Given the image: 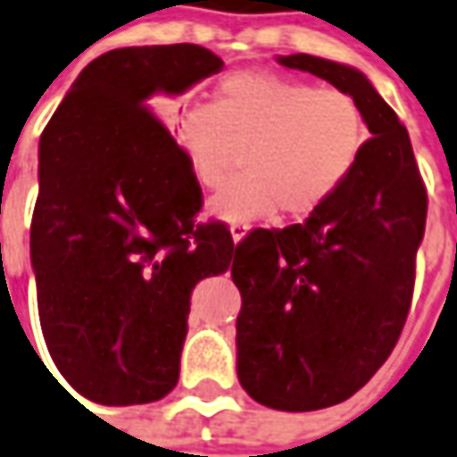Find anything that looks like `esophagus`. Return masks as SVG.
Listing matches in <instances>:
<instances>
[{
	"mask_svg": "<svg viewBox=\"0 0 457 457\" xmlns=\"http://www.w3.org/2000/svg\"><path fill=\"white\" fill-rule=\"evenodd\" d=\"M250 229H253V225H250V222H232V225H229V235H232V240L240 242L242 237L250 232Z\"/></svg>",
	"mask_w": 457,
	"mask_h": 457,
	"instance_id": "1",
	"label": "esophagus"
}]
</instances>
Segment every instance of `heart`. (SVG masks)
Here are the masks:
<instances>
[{"mask_svg": "<svg viewBox=\"0 0 457 457\" xmlns=\"http://www.w3.org/2000/svg\"><path fill=\"white\" fill-rule=\"evenodd\" d=\"M177 132L203 187L220 185L235 145H245V170L207 203L225 222L278 207L290 217L315 212L345 185L368 137L362 110L345 89L265 70L222 77L212 102L177 114Z\"/></svg>", "mask_w": 457, "mask_h": 457, "instance_id": "1", "label": "heart"}]
</instances>
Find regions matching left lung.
Here are the masks:
<instances>
[{
  "mask_svg": "<svg viewBox=\"0 0 457 457\" xmlns=\"http://www.w3.org/2000/svg\"><path fill=\"white\" fill-rule=\"evenodd\" d=\"M278 62L353 95L372 135L303 225L250 229L235 247L237 378L260 405L307 412L355 395L398 343L428 189L408 129L358 70L310 54Z\"/></svg>",
  "mask_w": 457,
  "mask_h": 457,
  "instance_id": "8db88e82",
  "label": "left lung"
}]
</instances>
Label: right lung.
I'll list each match as a JSON object with an SVG mask.
<instances>
[{
    "label": "right lung",
    "mask_w": 457,
    "mask_h": 457,
    "mask_svg": "<svg viewBox=\"0 0 457 457\" xmlns=\"http://www.w3.org/2000/svg\"><path fill=\"white\" fill-rule=\"evenodd\" d=\"M222 70L197 45L124 46L89 62L39 139L29 250L46 350L102 405L164 398L179 378L189 295L232 268L220 220L150 99Z\"/></svg>",
    "instance_id": "1"
}]
</instances>
